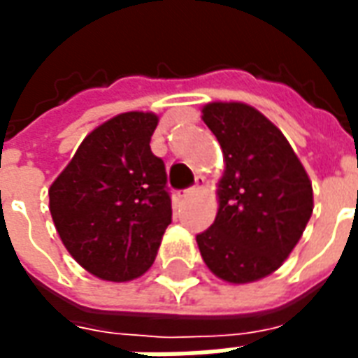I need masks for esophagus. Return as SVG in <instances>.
Listing matches in <instances>:
<instances>
[{
    "mask_svg": "<svg viewBox=\"0 0 358 358\" xmlns=\"http://www.w3.org/2000/svg\"><path fill=\"white\" fill-rule=\"evenodd\" d=\"M203 187H205V178H203V176H197V178H195V186L184 189V192H182V197H189V195L197 194Z\"/></svg>",
    "mask_w": 358,
    "mask_h": 358,
    "instance_id": "34e87169",
    "label": "esophagus"
}]
</instances>
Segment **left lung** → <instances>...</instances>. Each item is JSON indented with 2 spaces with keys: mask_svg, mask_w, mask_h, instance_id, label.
Wrapping results in <instances>:
<instances>
[{
  "mask_svg": "<svg viewBox=\"0 0 358 358\" xmlns=\"http://www.w3.org/2000/svg\"><path fill=\"white\" fill-rule=\"evenodd\" d=\"M203 120L226 169L218 213L197 245L213 274L248 284L280 268L313 215V186L284 134L245 103H209Z\"/></svg>",
  "mask_w": 358,
  "mask_h": 358,
  "instance_id": "1",
  "label": "left lung"
}]
</instances>
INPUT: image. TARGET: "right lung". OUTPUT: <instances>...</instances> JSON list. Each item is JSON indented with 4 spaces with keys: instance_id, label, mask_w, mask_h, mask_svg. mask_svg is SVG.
I'll return each instance as SVG.
<instances>
[{
    "instance_id": "add662e5",
    "label": "right lung",
    "mask_w": 358,
    "mask_h": 358,
    "mask_svg": "<svg viewBox=\"0 0 358 358\" xmlns=\"http://www.w3.org/2000/svg\"><path fill=\"white\" fill-rule=\"evenodd\" d=\"M157 122V115L140 110L103 122L50 187L61 241L82 268L101 280L141 276L172 222L164 163L149 145Z\"/></svg>"
}]
</instances>
